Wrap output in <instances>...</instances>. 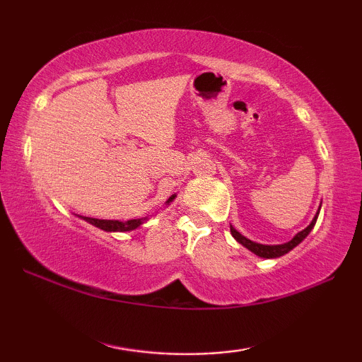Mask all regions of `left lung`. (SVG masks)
I'll return each instance as SVG.
<instances>
[{
  "label": "left lung",
  "instance_id": "8db88e82",
  "mask_svg": "<svg viewBox=\"0 0 362 362\" xmlns=\"http://www.w3.org/2000/svg\"><path fill=\"white\" fill-rule=\"evenodd\" d=\"M320 209H321V206H320ZM317 216H320V211L316 212V216H315V218L311 220V223L306 226L305 230H302V231H298L296 236L292 238V240L289 241V243H284V244H278V246H265V244H259V243H254V241H250V240H247L246 236H243L240 231H236L235 228H233V226L230 225V231H231V235H233V238H235V240L240 243V244H243L244 247H247L250 252H254L255 255H259V257H263V259H276V257H281V255H284V254H287L289 252V250H292L293 247L297 246V244H300L302 243L306 236H308V233L313 230V226H315V223H316V220H317Z\"/></svg>",
  "mask_w": 362,
  "mask_h": 362
}]
</instances>
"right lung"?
<instances>
[{
	"label": "right lung",
	"mask_w": 362,
	"mask_h": 362,
	"mask_svg": "<svg viewBox=\"0 0 362 362\" xmlns=\"http://www.w3.org/2000/svg\"><path fill=\"white\" fill-rule=\"evenodd\" d=\"M175 198V196H170L168 199V203H170ZM86 222L93 223L94 226L105 231H131L139 228L140 225L145 222V217L142 218H132V220H126V222H119V220H100V218H93V217H83Z\"/></svg>",
	"instance_id": "right-lung-1"
}]
</instances>
